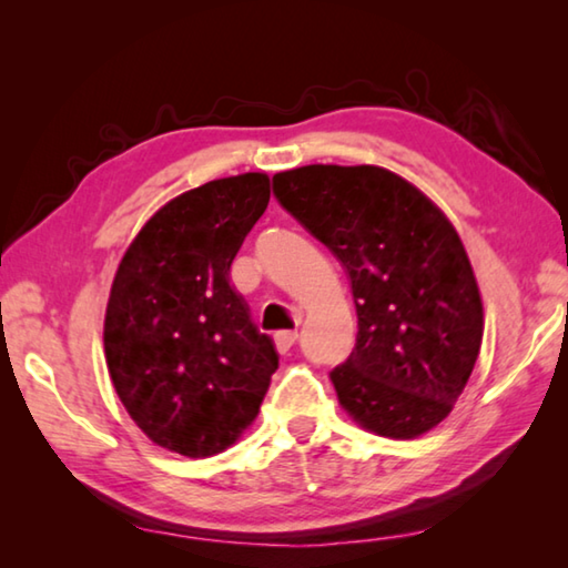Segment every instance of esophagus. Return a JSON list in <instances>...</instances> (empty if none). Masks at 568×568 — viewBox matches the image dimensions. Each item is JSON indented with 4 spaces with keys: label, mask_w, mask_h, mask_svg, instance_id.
<instances>
[{
    "label": "esophagus",
    "mask_w": 568,
    "mask_h": 568,
    "mask_svg": "<svg viewBox=\"0 0 568 568\" xmlns=\"http://www.w3.org/2000/svg\"><path fill=\"white\" fill-rule=\"evenodd\" d=\"M297 341V331H281L275 333V348L281 353H287L295 345Z\"/></svg>",
    "instance_id": "esophagus-1"
}]
</instances>
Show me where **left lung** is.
<instances>
[{
    "mask_svg": "<svg viewBox=\"0 0 568 568\" xmlns=\"http://www.w3.org/2000/svg\"><path fill=\"white\" fill-rule=\"evenodd\" d=\"M273 192L351 281L358 338L331 381L363 428L416 438L464 393L484 305L464 243L418 187L376 165H305Z\"/></svg>",
    "mask_w": 568,
    "mask_h": 568,
    "instance_id": "left-lung-1",
    "label": "left lung"
}]
</instances>
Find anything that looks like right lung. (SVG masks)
Here are the masks:
<instances>
[{"label":"right lung","mask_w":568,"mask_h":568,"mask_svg":"<svg viewBox=\"0 0 568 568\" xmlns=\"http://www.w3.org/2000/svg\"><path fill=\"white\" fill-rule=\"evenodd\" d=\"M271 203L263 172L205 182L152 215L124 253L104 315V358L150 440L190 458L233 446L277 368L230 285L240 245Z\"/></svg>","instance_id":"1"}]
</instances>
